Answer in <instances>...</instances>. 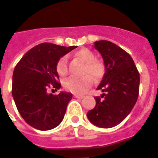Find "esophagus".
I'll list each match as a JSON object with an SVG mask.
<instances>
[{
    "instance_id": "1",
    "label": "esophagus",
    "mask_w": 158,
    "mask_h": 158,
    "mask_svg": "<svg viewBox=\"0 0 158 158\" xmlns=\"http://www.w3.org/2000/svg\"><path fill=\"white\" fill-rule=\"evenodd\" d=\"M74 97H75V98H79V99H82V98H83V97H84V96H83V95L75 94V95H74Z\"/></svg>"
}]
</instances>
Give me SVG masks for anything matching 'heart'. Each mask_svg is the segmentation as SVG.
I'll use <instances>...</instances> for the list:
<instances>
[{"label": "heart", "instance_id": "heart-1", "mask_svg": "<svg viewBox=\"0 0 158 158\" xmlns=\"http://www.w3.org/2000/svg\"><path fill=\"white\" fill-rule=\"evenodd\" d=\"M75 56L86 63L83 77H70L64 82V88L69 92L80 94L85 92L92 83V79H99L104 75V66L101 62L95 60L94 53L88 48H81L75 53ZM57 72L60 76L63 77L67 74L66 57L59 59L56 66Z\"/></svg>", "mask_w": 158, "mask_h": 158}]
</instances>
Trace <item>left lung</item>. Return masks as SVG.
<instances>
[{"label": "left lung", "mask_w": 158, "mask_h": 158, "mask_svg": "<svg viewBox=\"0 0 158 158\" xmlns=\"http://www.w3.org/2000/svg\"><path fill=\"white\" fill-rule=\"evenodd\" d=\"M94 48L101 54L106 71L97 88L103 93L94 97L96 106L87 116L97 127L111 128L123 121L136 103L139 74L132 57L115 44L99 40Z\"/></svg>", "instance_id": "8db88e82"}]
</instances>
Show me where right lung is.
<instances>
[{
	"mask_svg": "<svg viewBox=\"0 0 158 158\" xmlns=\"http://www.w3.org/2000/svg\"><path fill=\"white\" fill-rule=\"evenodd\" d=\"M75 48L77 46L40 44L26 52L15 66L13 98L22 118L37 130H51L63 119L72 94L61 92L53 95L48 91L50 88L60 89L57 61Z\"/></svg>",
	"mask_w": 158,
	"mask_h": 158,
	"instance_id": "obj_1",
	"label": "right lung"
}]
</instances>
